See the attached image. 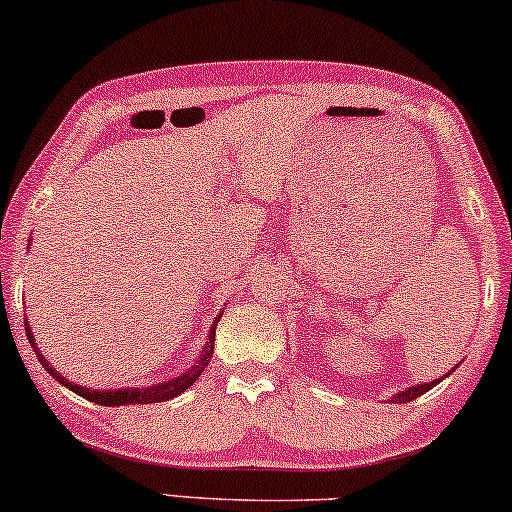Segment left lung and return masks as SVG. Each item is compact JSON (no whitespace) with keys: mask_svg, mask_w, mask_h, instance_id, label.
I'll use <instances>...</instances> for the list:
<instances>
[{"mask_svg":"<svg viewBox=\"0 0 512 512\" xmlns=\"http://www.w3.org/2000/svg\"><path fill=\"white\" fill-rule=\"evenodd\" d=\"M440 381H442V378H440ZM440 381H430V383H421V386H411L409 390H402V393H397L390 402H393V404H404V402L416 400V397H421L423 393H428L430 388H435Z\"/></svg>","mask_w":512,"mask_h":512,"instance_id":"1","label":"left lung"}]
</instances>
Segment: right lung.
<instances>
[{"mask_svg":"<svg viewBox=\"0 0 512 512\" xmlns=\"http://www.w3.org/2000/svg\"><path fill=\"white\" fill-rule=\"evenodd\" d=\"M218 320H221V317H216V320H214V327H211V331H209L207 345H204V350H202V355H199V360H197L195 364H192V367H190L188 371H185L183 376L171 378V381H167V383H159V386L143 388V390H138V388H122V390H89V388L77 386V383H72V381H65V378H63L61 374H56V369H53L51 364L46 362L42 355H39V350H37V345H35V338H32L28 324H25V331H28V341H30V345H32V350H35V353H37L39 362H42V367H44L46 371H49V374H51L53 378H56L58 383H63V386H68V388L72 390V393H77V395L86 397V400H89V402L103 404V407H122V404H152V402H167V400H171V397H176V395L185 393V390H188V388L192 386V383H195L197 378L202 376L204 367H207L209 360H211V355H214V338H216V324H218Z\"/></svg>","mask_w":512,"mask_h":512,"instance_id":"right-lung-1","label":"right lung"}]
</instances>
